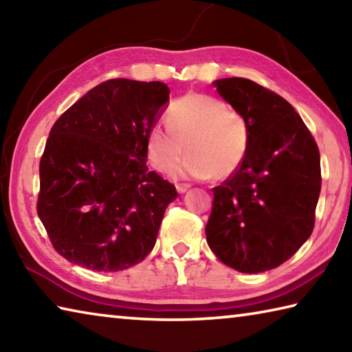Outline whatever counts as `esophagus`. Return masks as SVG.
<instances>
[{
  "mask_svg": "<svg viewBox=\"0 0 352 352\" xmlns=\"http://www.w3.org/2000/svg\"><path fill=\"white\" fill-rule=\"evenodd\" d=\"M175 188H177V190H178V192H180V194H183V192H186V190H188V189H189L190 186H189V184H188V183H178Z\"/></svg>",
  "mask_w": 352,
  "mask_h": 352,
  "instance_id": "34e87169",
  "label": "esophagus"
}]
</instances>
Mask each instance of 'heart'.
<instances>
[{
	"label": "heart",
	"instance_id": "b5f03b06",
	"mask_svg": "<svg viewBox=\"0 0 352 352\" xmlns=\"http://www.w3.org/2000/svg\"><path fill=\"white\" fill-rule=\"evenodd\" d=\"M168 127L155 124L146 138L148 163L170 172L180 163L184 146L189 157L177 169L183 178H222L239 169L250 142L247 121L239 111L210 94L190 93L174 100Z\"/></svg>",
	"mask_w": 352,
	"mask_h": 352
}]
</instances>
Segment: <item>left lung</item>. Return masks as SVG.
<instances>
[{"mask_svg":"<svg viewBox=\"0 0 352 352\" xmlns=\"http://www.w3.org/2000/svg\"><path fill=\"white\" fill-rule=\"evenodd\" d=\"M212 85L247 121L250 142L239 169L212 188L206 242L237 272L272 270L312 234L321 189L317 142L279 94L243 77Z\"/></svg>","mask_w":352,"mask_h":352,"instance_id":"8db88e82","label":"left lung"}]
</instances>
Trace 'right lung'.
Here are the masks:
<instances>
[{"instance_id":"obj_1","label":"right lung","mask_w":352,"mask_h":352,"mask_svg":"<svg viewBox=\"0 0 352 352\" xmlns=\"http://www.w3.org/2000/svg\"><path fill=\"white\" fill-rule=\"evenodd\" d=\"M163 82L110 79L57 119L40 160L37 212L73 264L119 272L152 252L174 184L146 166V138L169 100Z\"/></svg>"}]
</instances>
